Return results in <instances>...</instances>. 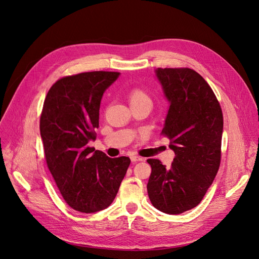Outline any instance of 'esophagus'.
Returning a JSON list of instances; mask_svg holds the SVG:
<instances>
[{
	"label": "esophagus",
	"instance_id": "obj_1",
	"mask_svg": "<svg viewBox=\"0 0 259 259\" xmlns=\"http://www.w3.org/2000/svg\"><path fill=\"white\" fill-rule=\"evenodd\" d=\"M131 160H132V162L136 163V162H139V161H143V158H140V156H137V155H132Z\"/></svg>",
	"mask_w": 259,
	"mask_h": 259
}]
</instances>
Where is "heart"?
<instances>
[{
    "label": "heart",
    "mask_w": 259,
    "mask_h": 259,
    "mask_svg": "<svg viewBox=\"0 0 259 259\" xmlns=\"http://www.w3.org/2000/svg\"><path fill=\"white\" fill-rule=\"evenodd\" d=\"M128 101L130 105L140 103V101H150V97L148 96V94L139 88H133L128 93Z\"/></svg>",
    "instance_id": "b5f03b06"
}]
</instances>
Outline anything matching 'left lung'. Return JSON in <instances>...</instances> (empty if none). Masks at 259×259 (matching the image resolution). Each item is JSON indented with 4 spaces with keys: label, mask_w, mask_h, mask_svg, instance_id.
Listing matches in <instances>:
<instances>
[{
    "label": "left lung",
    "mask_w": 259,
    "mask_h": 259,
    "mask_svg": "<svg viewBox=\"0 0 259 259\" xmlns=\"http://www.w3.org/2000/svg\"><path fill=\"white\" fill-rule=\"evenodd\" d=\"M156 76L170 103L161 134L175 152L170 167L158 159L147 190L163 213L182 214L197 206L213 183L222 159L223 111L213 90L190 68H158Z\"/></svg>",
    "instance_id": "left-lung-1"
}]
</instances>
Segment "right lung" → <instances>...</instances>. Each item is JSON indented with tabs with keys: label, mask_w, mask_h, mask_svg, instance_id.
<instances>
[{
	"label": "right lung",
	"mask_w": 259,
	"mask_h": 259,
	"mask_svg": "<svg viewBox=\"0 0 259 259\" xmlns=\"http://www.w3.org/2000/svg\"><path fill=\"white\" fill-rule=\"evenodd\" d=\"M120 72L92 71L55 82L45 97L40 132L48 167L67 204L81 213L107 208L131 164L88 144L96 139L104 92Z\"/></svg>",
	"instance_id": "1"
}]
</instances>
